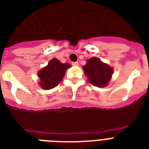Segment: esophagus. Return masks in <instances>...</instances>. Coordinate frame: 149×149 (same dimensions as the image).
Masks as SVG:
<instances>
[{"label": "esophagus", "instance_id": "esophagus-1", "mask_svg": "<svg viewBox=\"0 0 149 149\" xmlns=\"http://www.w3.org/2000/svg\"><path fill=\"white\" fill-rule=\"evenodd\" d=\"M78 62H72V65H74V66H78Z\"/></svg>", "mask_w": 149, "mask_h": 149}]
</instances>
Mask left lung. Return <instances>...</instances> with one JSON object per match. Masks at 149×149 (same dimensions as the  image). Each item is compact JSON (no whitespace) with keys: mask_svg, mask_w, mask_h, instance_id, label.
<instances>
[{"mask_svg":"<svg viewBox=\"0 0 149 149\" xmlns=\"http://www.w3.org/2000/svg\"><path fill=\"white\" fill-rule=\"evenodd\" d=\"M83 70L88 78V81L98 87L107 85L113 74V69L96 57L88 60L86 64L83 67Z\"/></svg>","mask_w":149,"mask_h":149,"instance_id":"obj_1","label":"left lung"}]
</instances>
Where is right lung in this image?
<instances>
[{"mask_svg": "<svg viewBox=\"0 0 149 149\" xmlns=\"http://www.w3.org/2000/svg\"><path fill=\"white\" fill-rule=\"evenodd\" d=\"M71 65L68 63L62 64L57 59L54 58L44 68L38 73L40 78V85L44 89H50L56 87L64 78L66 70Z\"/></svg>", "mask_w": 149, "mask_h": 149, "instance_id": "obj_1", "label": "right lung"}]
</instances>
